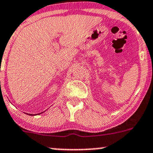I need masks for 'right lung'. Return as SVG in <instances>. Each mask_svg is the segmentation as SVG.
<instances>
[{"label": "right lung", "mask_w": 153, "mask_h": 153, "mask_svg": "<svg viewBox=\"0 0 153 153\" xmlns=\"http://www.w3.org/2000/svg\"><path fill=\"white\" fill-rule=\"evenodd\" d=\"M41 113H42V112H41ZM40 114H41V113H40ZM28 115H33V114H28ZM37 115H38V114H37Z\"/></svg>", "instance_id": "1"}]
</instances>
